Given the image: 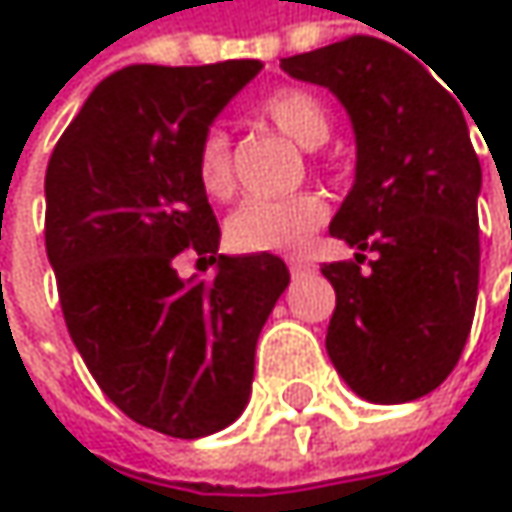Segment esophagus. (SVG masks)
<instances>
[{"label": "esophagus", "instance_id": "obj_1", "mask_svg": "<svg viewBox=\"0 0 512 512\" xmlns=\"http://www.w3.org/2000/svg\"><path fill=\"white\" fill-rule=\"evenodd\" d=\"M287 266H290V275H293V278H302L305 272H311V263H308V260H302V257H290V260H287Z\"/></svg>", "mask_w": 512, "mask_h": 512}]
</instances>
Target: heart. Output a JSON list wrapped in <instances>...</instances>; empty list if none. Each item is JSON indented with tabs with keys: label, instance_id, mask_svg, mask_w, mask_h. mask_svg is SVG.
Segmentation results:
<instances>
[{
	"label": "heart",
	"instance_id": "1",
	"mask_svg": "<svg viewBox=\"0 0 512 512\" xmlns=\"http://www.w3.org/2000/svg\"><path fill=\"white\" fill-rule=\"evenodd\" d=\"M257 115L302 148H320L329 139L332 118L326 103L308 88H278L257 103ZM195 180L213 201H225L237 189L234 148L222 127H207L192 156ZM329 204L317 192H293L287 198H252L225 222V243L240 255L299 252L326 225Z\"/></svg>",
	"mask_w": 512,
	"mask_h": 512
}]
</instances>
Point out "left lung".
Instances as JSON below:
<instances>
[{"label": "left lung", "instance_id": "8db88e82", "mask_svg": "<svg viewBox=\"0 0 512 512\" xmlns=\"http://www.w3.org/2000/svg\"><path fill=\"white\" fill-rule=\"evenodd\" d=\"M281 70L335 91L356 127V186L329 234L358 255L323 263L329 358L370 403L418 400L457 367L477 305L480 159L460 97L370 35L281 58Z\"/></svg>", "mask_w": 512, "mask_h": 512}]
</instances>
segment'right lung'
Returning <instances> with one entry per match:
<instances>
[{
	"label": "right lung",
	"mask_w": 512,
	"mask_h": 512,
	"mask_svg": "<svg viewBox=\"0 0 512 512\" xmlns=\"http://www.w3.org/2000/svg\"><path fill=\"white\" fill-rule=\"evenodd\" d=\"M263 64H133L106 76L47 165V257L67 332L100 391L174 439L225 430L249 403L257 335L290 284L269 252L219 255L195 145ZM217 263L183 282L176 257Z\"/></svg>",
	"instance_id": "right-lung-1"
}]
</instances>
